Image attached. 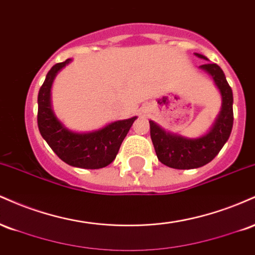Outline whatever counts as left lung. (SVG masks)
<instances>
[{
    "mask_svg": "<svg viewBox=\"0 0 255 255\" xmlns=\"http://www.w3.org/2000/svg\"><path fill=\"white\" fill-rule=\"evenodd\" d=\"M195 56L207 61L204 55ZM209 75L219 90L222 108L215 124L204 135L186 137L165 130L156 122L150 121V133L154 151L160 163L174 169H195L206 165L219 153L229 139L233 129V91L221 67L216 63H206L199 67Z\"/></svg>",
    "mask_w": 255,
    "mask_h": 255,
    "instance_id": "8db88e82",
    "label": "left lung"
}]
</instances>
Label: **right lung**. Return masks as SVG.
Instances as JSON below:
<instances>
[{
    "mask_svg": "<svg viewBox=\"0 0 255 255\" xmlns=\"http://www.w3.org/2000/svg\"><path fill=\"white\" fill-rule=\"evenodd\" d=\"M72 62L55 64L46 74L38 93V128L51 150L67 164L83 169H101L109 165L136 116L119 120L92 131H73L56 118L51 107V86L57 73Z\"/></svg>",
    "mask_w": 255,
    "mask_h": 255,
    "instance_id": "1",
    "label": "right lung"
}]
</instances>
